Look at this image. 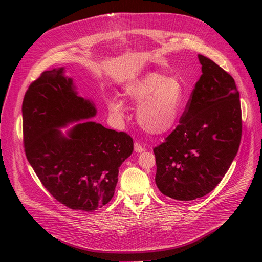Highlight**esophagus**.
<instances>
[{"mask_svg": "<svg viewBox=\"0 0 262 262\" xmlns=\"http://www.w3.org/2000/svg\"><path fill=\"white\" fill-rule=\"evenodd\" d=\"M144 149H145V147L142 144H140V142H134V150H136L137 153L143 152Z\"/></svg>", "mask_w": 262, "mask_h": 262, "instance_id": "obj_1", "label": "esophagus"}]
</instances>
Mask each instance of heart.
Wrapping results in <instances>:
<instances>
[{"label": "heart", "instance_id": "b5f03b06", "mask_svg": "<svg viewBox=\"0 0 262 262\" xmlns=\"http://www.w3.org/2000/svg\"><path fill=\"white\" fill-rule=\"evenodd\" d=\"M124 95L131 102L139 105L137 119L139 124L150 134L169 131L180 117L185 100V90L176 77L150 72L124 87ZM110 114L121 117L124 104L121 99H107Z\"/></svg>", "mask_w": 262, "mask_h": 262}]
</instances>
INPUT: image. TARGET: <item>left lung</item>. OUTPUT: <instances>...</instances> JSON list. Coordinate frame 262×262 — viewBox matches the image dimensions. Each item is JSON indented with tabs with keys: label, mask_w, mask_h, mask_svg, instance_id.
I'll list each match as a JSON object with an SVG mask.
<instances>
[{
	"label": "left lung",
	"mask_w": 262,
	"mask_h": 262,
	"mask_svg": "<svg viewBox=\"0 0 262 262\" xmlns=\"http://www.w3.org/2000/svg\"><path fill=\"white\" fill-rule=\"evenodd\" d=\"M202 75L179 124L153 148L155 182L172 199L190 201L211 192L225 176L242 140V108L234 78L198 55Z\"/></svg>",
	"instance_id": "obj_1"
}]
</instances>
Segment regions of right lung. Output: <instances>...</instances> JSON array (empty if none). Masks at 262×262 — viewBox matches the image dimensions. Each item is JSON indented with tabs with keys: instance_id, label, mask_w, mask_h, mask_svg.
Here are the masks:
<instances>
[{
	"instance_id": "1",
	"label": "right lung",
	"mask_w": 262,
	"mask_h": 262,
	"mask_svg": "<svg viewBox=\"0 0 262 262\" xmlns=\"http://www.w3.org/2000/svg\"><path fill=\"white\" fill-rule=\"evenodd\" d=\"M21 112L26 157L55 200L85 212L112 200L133 140L93 121L78 123L63 136L60 126L96 115L90 100L77 96L63 69L45 71L29 85Z\"/></svg>"
}]
</instances>
